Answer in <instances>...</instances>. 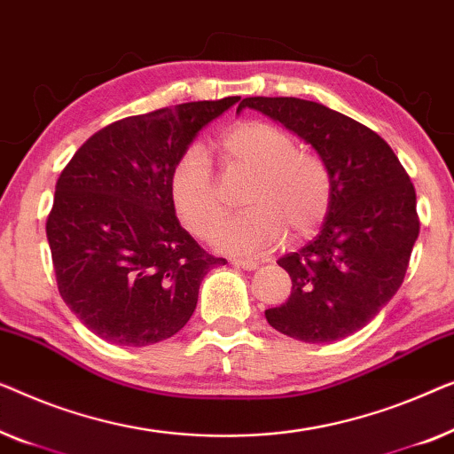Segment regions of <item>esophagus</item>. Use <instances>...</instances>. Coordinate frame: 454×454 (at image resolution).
Segmentation results:
<instances>
[{"label": "esophagus", "instance_id": "34e87169", "mask_svg": "<svg viewBox=\"0 0 454 454\" xmlns=\"http://www.w3.org/2000/svg\"><path fill=\"white\" fill-rule=\"evenodd\" d=\"M232 265L240 267V270H247V271H254V270H259V263H257V261H248V259H232Z\"/></svg>", "mask_w": 454, "mask_h": 454}]
</instances>
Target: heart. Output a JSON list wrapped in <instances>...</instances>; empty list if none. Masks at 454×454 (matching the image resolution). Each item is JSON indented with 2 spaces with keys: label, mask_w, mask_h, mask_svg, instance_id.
I'll return each mask as SVG.
<instances>
[{
  "label": "heart",
  "mask_w": 454,
  "mask_h": 454,
  "mask_svg": "<svg viewBox=\"0 0 454 454\" xmlns=\"http://www.w3.org/2000/svg\"><path fill=\"white\" fill-rule=\"evenodd\" d=\"M226 166L251 172L242 191L240 215L215 234L222 251L261 254L290 232L302 239L321 226L333 197L327 162L315 150L300 148L292 133L267 121H242L218 142ZM176 215L200 239H212L226 218L214 166L200 145L184 150L170 175Z\"/></svg>",
  "instance_id": "1"
}]
</instances>
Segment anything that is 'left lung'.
<instances>
[{
  "label": "left lung",
  "mask_w": 454,
  "mask_h": 454,
  "mask_svg": "<svg viewBox=\"0 0 454 454\" xmlns=\"http://www.w3.org/2000/svg\"><path fill=\"white\" fill-rule=\"evenodd\" d=\"M304 137L333 181L323 230L278 261L292 278L288 302L267 309L279 333L306 343L337 341L362 329L403 284L419 234L416 189L385 139L312 100L242 98Z\"/></svg>",
  "instance_id": "left-lung-1"
}]
</instances>
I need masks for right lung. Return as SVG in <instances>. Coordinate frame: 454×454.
I'll return each instance as SVG.
<instances>
[{
  "mask_svg": "<svg viewBox=\"0 0 454 454\" xmlns=\"http://www.w3.org/2000/svg\"><path fill=\"white\" fill-rule=\"evenodd\" d=\"M239 97L133 114L88 137L57 178L47 240L63 302L102 340L142 348L178 333L201 279L226 259L181 228L172 168Z\"/></svg>",
  "mask_w": 454,
  "mask_h": 454,
  "instance_id": "obj_1",
  "label": "right lung"
}]
</instances>
